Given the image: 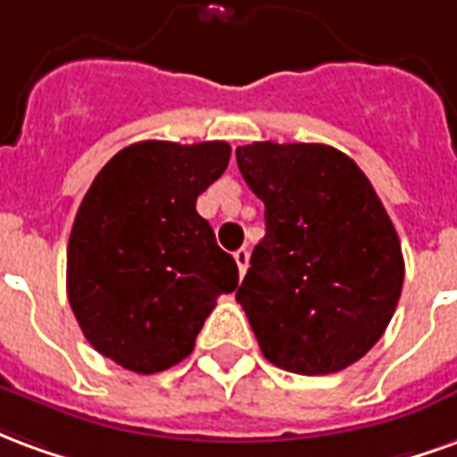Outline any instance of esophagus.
I'll return each mask as SVG.
<instances>
[{
	"label": "esophagus",
	"instance_id": "1",
	"mask_svg": "<svg viewBox=\"0 0 457 457\" xmlns=\"http://www.w3.org/2000/svg\"><path fill=\"white\" fill-rule=\"evenodd\" d=\"M235 262H237L239 274L245 277V271H247V267H249V252H247V249H245V247L237 249V252H235Z\"/></svg>",
	"mask_w": 457,
	"mask_h": 457
}]
</instances>
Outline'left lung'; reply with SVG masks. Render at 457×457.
<instances>
[{
    "instance_id": "1",
    "label": "left lung",
    "mask_w": 457,
    "mask_h": 457,
    "mask_svg": "<svg viewBox=\"0 0 457 457\" xmlns=\"http://www.w3.org/2000/svg\"><path fill=\"white\" fill-rule=\"evenodd\" d=\"M235 154L267 220L237 303L269 362L308 377L340 372L384 336L402 296L392 220L333 146L254 141Z\"/></svg>"
}]
</instances>
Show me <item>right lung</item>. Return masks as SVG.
I'll use <instances>...</instances> for the list:
<instances>
[{
	"mask_svg": "<svg viewBox=\"0 0 457 457\" xmlns=\"http://www.w3.org/2000/svg\"><path fill=\"white\" fill-rule=\"evenodd\" d=\"M228 141H139L104 163L68 239V301L87 343L124 370L163 372L193 353L220 294L239 284L195 200Z\"/></svg>",
	"mask_w": 457,
	"mask_h": 457,
	"instance_id": "obj_1",
	"label": "right lung"
}]
</instances>
